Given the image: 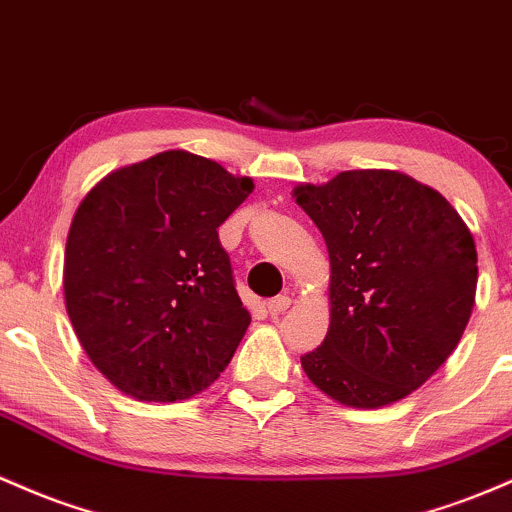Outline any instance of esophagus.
Listing matches in <instances>:
<instances>
[{
	"mask_svg": "<svg viewBox=\"0 0 512 512\" xmlns=\"http://www.w3.org/2000/svg\"><path fill=\"white\" fill-rule=\"evenodd\" d=\"M290 297L287 295H278V297H273V300H268L266 302V307H268V312L271 314H283L287 307H290Z\"/></svg>",
	"mask_w": 512,
	"mask_h": 512,
	"instance_id": "1",
	"label": "esophagus"
}]
</instances>
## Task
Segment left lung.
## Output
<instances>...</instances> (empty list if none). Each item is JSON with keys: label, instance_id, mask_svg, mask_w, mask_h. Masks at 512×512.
<instances>
[{"label": "left lung", "instance_id": "obj_1", "mask_svg": "<svg viewBox=\"0 0 512 512\" xmlns=\"http://www.w3.org/2000/svg\"><path fill=\"white\" fill-rule=\"evenodd\" d=\"M331 261V324L307 377L353 409L409 396L457 348L476 295V246L433 188L384 169L295 188Z\"/></svg>", "mask_w": 512, "mask_h": 512}]
</instances>
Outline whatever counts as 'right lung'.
I'll use <instances>...</instances> for the list:
<instances>
[{
	"mask_svg": "<svg viewBox=\"0 0 512 512\" xmlns=\"http://www.w3.org/2000/svg\"><path fill=\"white\" fill-rule=\"evenodd\" d=\"M254 191L212 159L169 149L111 171L67 234L65 304L89 360L123 394L208 389L251 324L217 227Z\"/></svg>",
	"mask_w": 512,
	"mask_h": 512,
	"instance_id": "add662e5",
	"label": "right lung"
}]
</instances>
